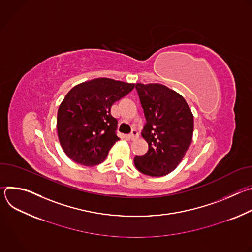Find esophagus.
Here are the masks:
<instances>
[{
  "label": "esophagus",
  "instance_id": "esophagus-1",
  "mask_svg": "<svg viewBox=\"0 0 252 252\" xmlns=\"http://www.w3.org/2000/svg\"><path fill=\"white\" fill-rule=\"evenodd\" d=\"M137 136H138V132H137V130H135V129H132L131 132L128 134V137H129V139H131V140L135 139Z\"/></svg>",
  "mask_w": 252,
  "mask_h": 252
}]
</instances>
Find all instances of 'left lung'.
Returning <instances> with one entry per match:
<instances>
[{
	"instance_id": "left-lung-1",
	"label": "left lung",
	"mask_w": 252,
	"mask_h": 252,
	"mask_svg": "<svg viewBox=\"0 0 252 252\" xmlns=\"http://www.w3.org/2000/svg\"><path fill=\"white\" fill-rule=\"evenodd\" d=\"M146 117L142 137L149 151L134 157L142 173L162 176L179 164L189 150L193 133V115L183 95L160 84H136Z\"/></svg>"
}]
</instances>
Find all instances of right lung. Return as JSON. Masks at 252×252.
Segmentation results:
<instances>
[{
    "instance_id": "right-lung-1",
    "label": "right lung",
    "mask_w": 252,
    "mask_h": 252,
    "mask_svg": "<svg viewBox=\"0 0 252 252\" xmlns=\"http://www.w3.org/2000/svg\"><path fill=\"white\" fill-rule=\"evenodd\" d=\"M134 88V84L97 78L71 89L59 106L57 129L61 147L77 163L102 162L116 141L118 121L111 107Z\"/></svg>"
}]
</instances>
